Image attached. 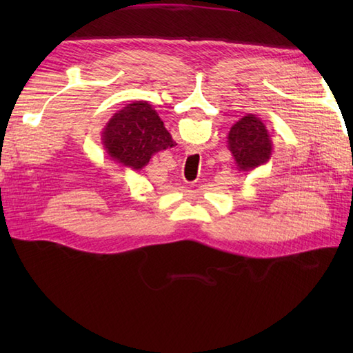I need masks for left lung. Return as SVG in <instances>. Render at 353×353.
Segmentation results:
<instances>
[{"instance_id": "obj_1", "label": "left lung", "mask_w": 353, "mask_h": 353, "mask_svg": "<svg viewBox=\"0 0 353 353\" xmlns=\"http://www.w3.org/2000/svg\"><path fill=\"white\" fill-rule=\"evenodd\" d=\"M228 148L239 171H252L270 161L273 142L262 119L247 114L230 127Z\"/></svg>"}]
</instances>
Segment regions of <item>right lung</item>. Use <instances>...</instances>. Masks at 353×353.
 <instances>
[{
    "label": "right lung",
    "mask_w": 353,
    "mask_h": 353,
    "mask_svg": "<svg viewBox=\"0 0 353 353\" xmlns=\"http://www.w3.org/2000/svg\"><path fill=\"white\" fill-rule=\"evenodd\" d=\"M101 142L112 161L133 171L144 168L154 153L177 145L147 101H133L114 114L103 129Z\"/></svg>",
    "instance_id": "right-lung-1"
}]
</instances>
